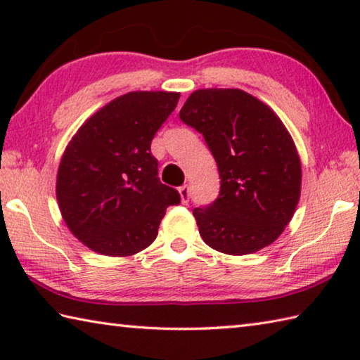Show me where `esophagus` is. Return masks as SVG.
Wrapping results in <instances>:
<instances>
[{
  "mask_svg": "<svg viewBox=\"0 0 360 360\" xmlns=\"http://www.w3.org/2000/svg\"><path fill=\"white\" fill-rule=\"evenodd\" d=\"M179 195H181V202L182 203H187L188 198H191V191H188V186L184 184L179 187Z\"/></svg>",
  "mask_w": 360,
  "mask_h": 360,
  "instance_id": "esophagus-1",
  "label": "esophagus"
}]
</instances>
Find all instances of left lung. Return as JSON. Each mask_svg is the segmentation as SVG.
Here are the masks:
<instances>
[{
  "label": "left lung",
  "mask_w": 360,
  "mask_h": 360,
  "mask_svg": "<svg viewBox=\"0 0 360 360\" xmlns=\"http://www.w3.org/2000/svg\"><path fill=\"white\" fill-rule=\"evenodd\" d=\"M179 117L202 133L221 176L216 202L193 210L203 241L230 255L271 245L302 191L300 157L281 119L240 89L195 90Z\"/></svg>",
  "instance_id": "obj_1"
}]
</instances>
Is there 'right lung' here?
Returning a JSON list of instances; mask_svg holds the SVG:
<instances>
[{"label": "right lung", "instance_id": "1", "mask_svg": "<svg viewBox=\"0 0 360 360\" xmlns=\"http://www.w3.org/2000/svg\"><path fill=\"white\" fill-rule=\"evenodd\" d=\"M178 92L120 95L84 122L57 173V202L71 233L92 251L129 257L157 238L176 188L157 178L152 138L179 101Z\"/></svg>", "mask_w": 360, "mask_h": 360}]
</instances>
